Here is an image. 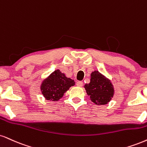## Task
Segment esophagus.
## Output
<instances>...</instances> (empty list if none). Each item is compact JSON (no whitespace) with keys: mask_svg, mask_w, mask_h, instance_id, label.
<instances>
[{"mask_svg":"<svg viewBox=\"0 0 147 147\" xmlns=\"http://www.w3.org/2000/svg\"><path fill=\"white\" fill-rule=\"evenodd\" d=\"M76 85H77V86H79V87H82L83 82L82 81H77V82L76 83Z\"/></svg>","mask_w":147,"mask_h":147,"instance_id":"34e87169","label":"esophagus"}]
</instances>
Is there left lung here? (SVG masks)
I'll return each mask as SVG.
<instances>
[{
	"label": "left lung",
	"instance_id": "1",
	"mask_svg": "<svg viewBox=\"0 0 147 147\" xmlns=\"http://www.w3.org/2000/svg\"><path fill=\"white\" fill-rule=\"evenodd\" d=\"M84 88L90 99L97 105L108 104L115 92L110 79L96 70L92 72L90 81L85 84Z\"/></svg>",
	"mask_w": 147,
	"mask_h": 147
}]
</instances>
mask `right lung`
Returning a JSON list of instances; mask_svg holds the SVG:
<instances>
[{
  "label": "right lung",
  "mask_w": 147,
  "mask_h": 147,
  "mask_svg": "<svg viewBox=\"0 0 147 147\" xmlns=\"http://www.w3.org/2000/svg\"><path fill=\"white\" fill-rule=\"evenodd\" d=\"M75 85L73 79L67 77L64 73L57 69L42 81L40 91L46 100L57 101L62 98L70 87Z\"/></svg>",
  "instance_id": "add662e5"
}]
</instances>
